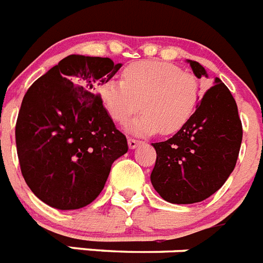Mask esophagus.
<instances>
[{"label": "esophagus", "instance_id": "1", "mask_svg": "<svg viewBox=\"0 0 263 263\" xmlns=\"http://www.w3.org/2000/svg\"><path fill=\"white\" fill-rule=\"evenodd\" d=\"M127 143H129L130 149H136V147L138 146L141 142H140V141L134 140V138H129V140H127Z\"/></svg>", "mask_w": 263, "mask_h": 263}]
</instances>
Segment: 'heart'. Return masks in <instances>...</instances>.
Instances as JSON below:
<instances>
[{"label": "heart", "mask_w": 263, "mask_h": 263, "mask_svg": "<svg viewBox=\"0 0 263 263\" xmlns=\"http://www.w3.org/2000/svg\"><path fill=\"white\" fill-rule=\"evenodd\" d=\"M98 94L106 113L117 123H123L141 107L143 113L127 123L130 133L174 134L196 111L199 86L196 78L174 65L140 61L123 70V80L105 81Z\"/></svg>", "instance_id": "b5f03b06"}]
</instances>
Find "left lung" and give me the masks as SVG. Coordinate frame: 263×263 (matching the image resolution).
Here are the masks:
<instances>
[{
  "label": "left lung",
  "instance_id": "left-lung-1",
  "mask_svg": "<svg viewBox=\"0 0 263 263\" xmlns=\"http://www.w3.org/2000/svg\"><path fill=\"white\" fill-rule=\"evenodd\" d=\"M197 78L206 77L199 62L186 60ZM242 142V123L232 93L218 77L198 101L182 129L157 152L150 181L165 201L196 203L214 194L234 170Z\"/></svg>",
  "mask_w": 263,
  "mask_h": 263
}]
</instances>
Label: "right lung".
<instances>
[{"label": "right lung", "instance_id": "add662e5", "mask_svg": "<svg viewBox=\"0 0 263 263\" xmlns=\"http://www.w3.org/2000/svg\"><path fill=\"white\" fill-rule=\"evenodd\" d=\"M122 64L71 54L29 87L15 143L22 176L35 197L58 210H76L100 196L117 158L127 153L97 94Z\"/></svg>", "mask_w": 263, "mask_h": 263}]
</instances>
